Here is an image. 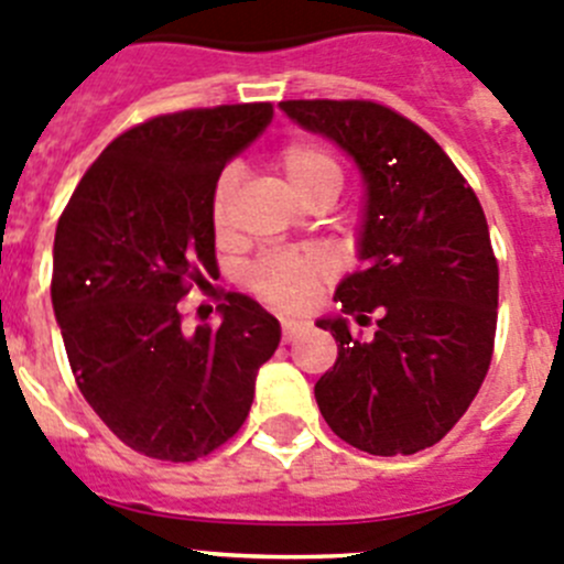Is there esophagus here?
I'll list each match as a JSON object with an SVG mask.
<instances>
[{
	"mask_svg": "<svg viewBox=\"0 0 564 564\" xmlns=\"http://www.w3.org/2000/svg\"><path fill=\"white\" fill-rule=\"evenodd\" d=\"M304 329H307V324H302V321H282V340L291 343L293 337L302 335Z\"/></svg>",
	"mask_w": 564,
	"mask_h": 564,
	"instance_id": "34e87169",
	"label": "esophagus"
}]
</instances>
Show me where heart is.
I'll use <instances>...</instances> for the list:
<instances>
[{"label": "heart", "mask_w": 564, "mask_h": 564, "mask_svg": "<svg viewBox=\"0 0 564 564\" xmlns=\"http://www.w3.org/2000/svg\"><path fill=\"white\" fill-rule=\"evenodd\" d=\"M276 169L304 205H332L343 191L340 158L329 143L318 138H293L276 152ZM238 193V174L232 169L221 171L213 185L210 218L218 238L229 235L232 202ZM332 276V262L318 249H285L268 251L246 268V288L276 310H302L315 296L326 279Z\"/></svg>", "instance_id": "1"}]
</instances>
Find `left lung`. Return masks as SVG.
<instances>
[{"instance_id": "1", "label": "left lung", "mask_w": 564, "mask_h": 564, "mask_svg": "<svg viewBox=\"0 0 564 564\" xmlns=\"http://www.w3.org/2000/svg\"><path fill=\"white\" fill-rule=\"evenodd\" d=\"M279 107L340 143L368 185L362 265L318 321L337 340L315 384L332 432L377 457L434 446L468 412L492 359L498 260L474 187L426 130L371 99H291Z\"/></svg>"}]
</instances>
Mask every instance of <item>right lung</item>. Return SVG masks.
<instances>
[{"label": "right lung", "mask_w": 564, "mask_h": 564, "mask_svg": "<svg viewBox=\"0 0 564 564\" xmlns=\"http://www.w3.org/2000/svg\"><path fill=\"white\" fill-rule=\"evenodd\" d=\"M271 116V101H249L147 118L107 143L57 221L52 304L68 366L143 457L193 463L221 448L279 346V321L240 293L218 326L187 332L180 313L218 271L213 185Z\"/></svg>", "instance_id": "obj_1"}]
</instances>
